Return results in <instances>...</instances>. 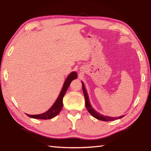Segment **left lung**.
I'll return each mask as SVG.
<instances>
[{
  "label": "left lung",
  "instance_id": "1",
  "mask_svg": "<svg viewBox=\"0 0 151 151\" xmlns=\"http://www.w3.org/2000/svg\"><path fill=\"white\" fill-rule=\"evenodd\" d=\"M82 90H83V93H84L85 101H86V108H87V110L89 111V113L92 116H93L95 118L97 119H99V120H101V121H114L115 119H121L122 117H123V115H122V116H120V117H118L117 118H114V117H109V116H104V115H102V114H101L100 113H99V112L96 111L90 104V102H89V100L88 98V95L87 93V91H86V90L84 83L82 82Z\"/></svg>",
  "mask_w": 151,
  "mask_h": 151
}]
</instances>
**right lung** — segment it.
<instances>
[{"label":"right lung","mask_w":151,"mask_h":151,"mask_svg":"<svg viewBox=\"0 0 151 151\" xmlns=\"http://www.w3.org/2000/svg\"><path fill=\"white\" fill-rule=\"evenodd\" d=\"M77 78V73L76 72H72L69 75L67 76L65 82H64L63 86L62 87V90H61L60 93L58 97L57 100L54 102V104L52 106L49 110L45 112L43 114L39 115H28V117L34 118V119H50L60 113V111L62 110L63 107V98L65 94L68 87L69 86L70 82H71L74 79Z\"/></svg>","instance_id":"add662e5"}]
</instances>
